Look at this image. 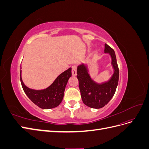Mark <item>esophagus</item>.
Masks as SVG:
<instances>
[{
    "label": "esophagus",
    "mask_w": 149,
    "mask_h": 149,
    "mask_svg": "<svg viewBox=\"0 0 149 149\" xmlns=\"http://www.w3.org/2000/svg\"><path fill=\"white\" fill-rule=\"evenodd\" d=\"M72 70H71V72H72V75L75 76H76V73H77V66H76V65H74L72 66Z\"/></svg>",
    "instance_id": "1"
}]
</instances>
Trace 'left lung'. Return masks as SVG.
<instances>
[{
	"label": "left lung",
	"mask_w": 149,
	"mask_h": 149,
	"mask_svg": "<svg viewBox=\"0 0 149 149\" xmlns=\"http://www.w3.org/2000/svg\"><path fill=\"white\" fill-rule=\"evenodd\" d=\"M104 52L110 54L111 64L114 70L113 75L107 82L102 84L94 82L90 77L86 66L83 64L77 68V78L83 102L88 107L95 109L105 106L110 101L115 94L119 81V68L114 49L105 43Z\"/></svg>",
	"instance_id": "1"
}]
</instances>
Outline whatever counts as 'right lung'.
<instances>
[{"instance_id": "right-lung-1", "label": "right lung", "mask_w": 149, "mask_h": 149, "mask_svg": "<svg viewBox=\"0 0 149 149\" xmlns=\"http://www.w3.org/2000/svg\"><path fill=\"white\" fill-rule=\"evenodd\" d=\"M71 76V68H70L58 76L48 88L42 90H35L29 88L24 84L20 71V81L26 95L35 104L43 109L56 107L61 102L65 87Z\"/></svg>"}]
</instances>
